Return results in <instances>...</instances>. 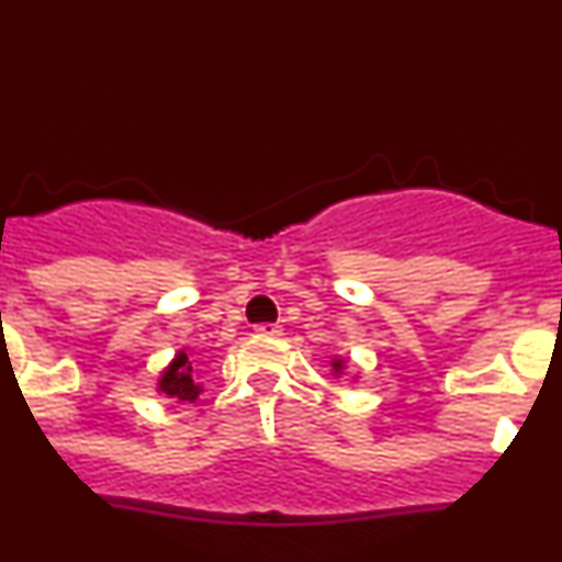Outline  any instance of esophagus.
<instances>
[{"label":"esophagus","mask_w":562,"mask_h":562,"mask_svg":"<svg viewBox=\"0 0 562 562\" xmlns=\"http://www.w3.org/2000/svg\"><path fill=\"white\" fill-rule=\"evenodd\" d=\"M256 334L258 336H269V339H280L282 328L274 326V323H261V326H256Z\"/></svg>","instance_id":"esophagus-1"}]
</instances>
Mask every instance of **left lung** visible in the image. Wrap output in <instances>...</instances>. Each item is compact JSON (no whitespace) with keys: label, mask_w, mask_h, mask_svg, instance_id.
I'll list each match as a JSON object with an SVG mask.
<instances>
[{"label":"left lung","mask_w":562,"mask_h":562,"mask_svg":"<svg viewBox=\"0 0 562 562\" xmlns=\"http://www.w3.org/2000/svg\"><path fill=\"white\" fill-rule=\"evenodd\" d=\"M330 366H334V374H341V371H345V360H341V358L330 360Z\"/></svg>","instance_id":"1"}]
</instances>
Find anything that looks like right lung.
<instances>
[{
    "label": "right lung",
    "instance_id": "right-lung-1",
    "mask_svg": "<svg viewBox=\"0 0 562 562\" xmlns=\"http://www.w3.org/2000/svg\"><path fill=\"white\" fill-rule=\"evenodd\" d=\"M193 371L196 369H193L188 352L180 350L172 363H169L167 369L161 371V376H158V393H164L167 398L175 401H196L199 393H202V385L196 382Z\"/></svg>",
    "mask_w": 562,
    "mask_h": 562
}]
</instances>
